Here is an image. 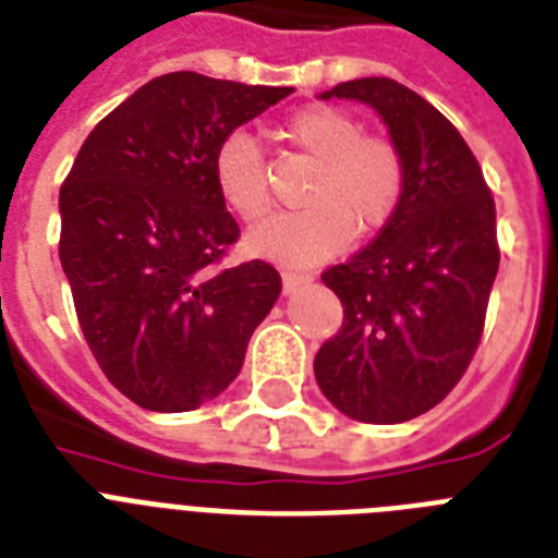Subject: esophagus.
<instances>
[{"instance_id":"esophagus-1","label":"esophagus","mask_w":558,"mask_h":558,"mask_svg":"<svg viewBox=\"0 0 558 558\" xmlns=\"http://www.w3.org/2000/svg\"><path fill=\"white\" fill-rule=\"evenodd\" d=\"M315 275L312 271H303V269H283V292L292 294L298 287H306L312 283Z\"/></svg>"}]
</instances>
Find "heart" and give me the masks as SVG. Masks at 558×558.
I'll return each instance as SVG.
<instances>
[{
    "mask_svg": "<svg viewBox=\"0 0 558 558\" xmlns=\"http://www.w3.org/2000/svg\"><path fill=\"white\" fill-rule=\"evenodd\" d=\"M283 134L318 160L303 192L310 206L266 217L246 234L248 252L280 264H315L341 252L355 232H375L392 220L404 194V160L389 140L366 137L355 117L329 106L294 111ZM211 180L240 220L252 223L269 211L264 154L248 131L217 143Z\"/></svg>",
    "mask_w": 558,
    "mask_h": 558,
    "instance_id": "1",
    "label": "heart"
}]
</instances>
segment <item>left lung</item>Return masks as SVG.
<instances>
[{
  "instance_id": "obj_1",
  "label": "left lung",
  "mask_w": 558,
  "mask_h": 558,
  "mask_svg": "<svg viewBox=\"0 0 558 558\" xmlns=\"http://www.w3.org/2000/svg\"><path fill=\"white\" fill-rule=\"evenodd\" d=\"M332 97L381 117L404 194L369 246L320 275L343 326L315 355V378L343 415L401 424L433 410L473 361L499 271L496 203L464 137L415 90L366 76L320 94Z\"/></svg>"
}]
</instances>
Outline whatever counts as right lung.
<instances>
[{"instance_id": "1", "label": "right lung", "mask_w": 558, "mask_h": 558, "mask_svg": "<svg viewBox=\"0 0 558 558\" xmlns=\"http://www.w3.org/2000/svg\"><path fill=\"white\" fill-rule=\"evenodd\" d=\"M292 90L162 74L76 154L59 192V260L97 364L143 410L189 412L220 396L278 301L275 266L217 269L240 229L211 157Z\"/></svg>"}]
</instances>
